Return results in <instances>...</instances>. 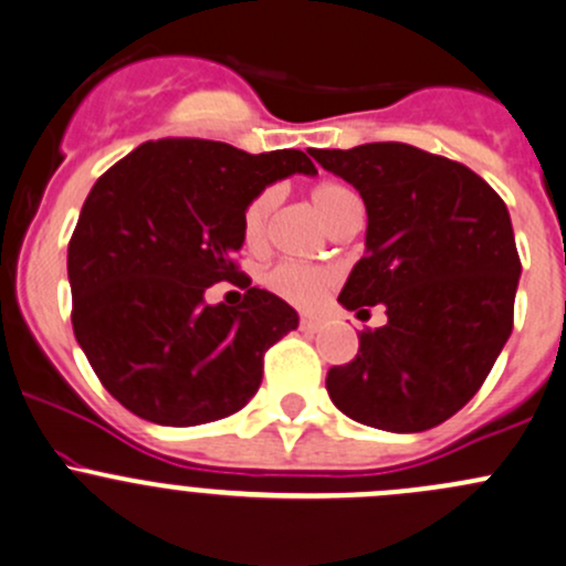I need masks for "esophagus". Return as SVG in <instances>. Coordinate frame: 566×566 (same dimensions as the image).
Masks as SVG:
<instances>
[{"label": "esophagus", "mask_w": 566, "mask_h": 566, "mask_svg": "<svg viewBox=\"0 0 566 566\" xmlns=\"http://www.w3.org/2000/svg\"><path fill=\"white\" fill-rule=\"evenodd\" d=\"M324 326V322L322 318H316V316H302L300 318V329L302 332H318Z\"/></svg>", "instance_id": "obj_1"}]
</instances>
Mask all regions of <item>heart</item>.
Returning <instances> with one entry per match:
<instances>
[{
	"label": "heart",
	"instance_id": "b5f03b06",
	"mask_svg": "<svg viewBox=\"0 0 566 566\" xmlns=\"http://www.w3.org/2000/svg\"><path fill=\"white\" fill-rule=\"evenodd\" d=\"M313 207L318 209V214L326 220V226H335L337 220L346 212H352L354 207H359L357 196L348 188L337 182H322L313 188ZM277 207V190L264 188L259 190L248 201L242 212V240L248 248H261L266 240V229H270L272 212ZM337 283V272L332 266H316V264H300V261H277L275 266L264 272V285L277 294L281 300L291 302L296 307H318L324 302V296L329 294L332 285Z\"/></svg>",
	"mask_w": 566,
	"mask_h": 566
}]
</instances>
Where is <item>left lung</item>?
<instances>
[{"mask_svg": "<svg viewBox=\"0 0 566 566\" xmlns=\"http://www.w3.org/2000/svg\"><path fill=\"white\" fill-rule=\"evenodd\" d=\"M311 155L368 209V253L340 302L387 307V324L359 335L357 357L326 373V392L370 428H436L474 398L512 332L521 255L510 212L463 163L411 144Z\"/></svg>", "mask_w": 566, "mask_h": 566, "instance_id": "left-lung-1", "label": "left lung"}]
</instances>
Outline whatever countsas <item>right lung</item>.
<instances>
[{"instance_id": "add662e5", "label": "right lung", "mask_w": 566, "mask_h": 566, "mask_svg": "<svg viewBox=\"0 0 566 566\" xmlns=\"http://www.w3.org/2000/svg\"><path fill=\"white\" fill-rule=\"evenodd\" d=\"M316 174L300 149L248 155L207 138L147 142L108 168L67 244L73 332L103 387L136 417L201 424L240 411L264 354L296 329L289 302L237 264L242 212L266 185ZM229 280L237 308L202 291Z\"/></svg>"}]
</instances>
